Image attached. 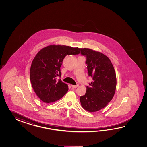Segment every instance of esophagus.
<instances>
[{
  "label": "esophagus",
  "mask_w": 147,
  "mask_h": 147,
  "mask_svg": "<svg viewBox=\"0 0 147 147\" xmlns=\"http://www.w3.org/2000/svg\"><path fill=\"white\" fill-rule=\"evenodd\" d=\"M78 86H79V85H78V84H77V85H71V87H72V88H77Z\"/></svg>",
  "instance_id": "34e87169"
}]
</instances>
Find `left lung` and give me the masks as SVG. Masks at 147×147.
Listing matches in <instances>:
<instances>
[{
  "instance_id": "left-lung-1",
  "label": "left lung",
  "mask_w": 147,
  "mask_h": 147,
  "mask_svg": "<svg viewBox=\"0 0 147 147\" xmlns=\"http://www.w3.org/2000/svg\"><path fill=\"white\" fill-rule=\"evenodd\" d=\"M80 53L86 57L88 73L93 81L80 97L81 106L89 112L98 111L112 100L117 84L116 72L109 58L103 53L89 48H81Z\"/></svg>"
}]
</instances>
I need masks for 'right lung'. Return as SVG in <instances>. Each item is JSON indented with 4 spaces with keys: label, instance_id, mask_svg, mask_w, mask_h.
Segmentation results:
<instances>
[{
    "label": "right lung",
    "instance_id": "1",
    "mask_svg": "<svg viewBox=\"0 0 147 147\" xmlns=\"http://www.w3.org/2000/svg\"><path fill=\"white\" fill-rule=\"evenodd\" d=\"M80 48L64 45H50L41 49L30 67L31 85L39 98L45 103L59 100L68 90V85L57 79L61 77L60 67L67 55L80 53Z\"/></svg>",
    "mask_w": 147,
    "mask_h": 147
}]
</instances>
